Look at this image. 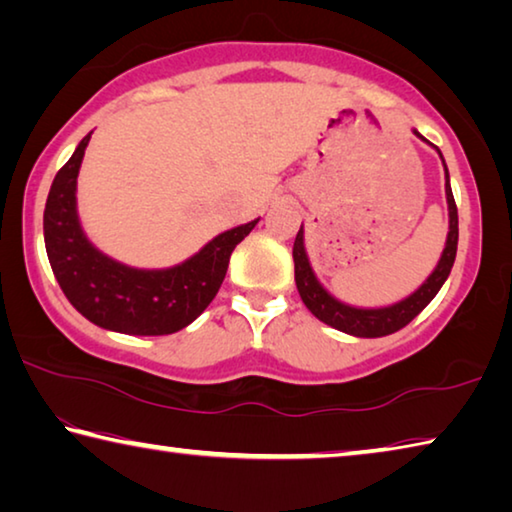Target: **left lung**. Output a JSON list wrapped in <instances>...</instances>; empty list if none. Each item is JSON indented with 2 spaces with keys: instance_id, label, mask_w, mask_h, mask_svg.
Segmentation results:
<instances>
[{
  "instance_id": "8db88e82",
  "label": "left lung",
  "mask_w": 512,
  "mask_h": 512,
  "mask_svg": "<svg viewBox=\"0 0 512 512\" xmlns=\"http://www.w3.org/2000/svg\"><path fill=\"white\" fill-rule=\"evenodd\" d=\"M415 135L424 140V137L413 131ZM427 142V140H424ZM436 151L440 149L436 146ZM443 158V153H440ZM445 162V160H443ZM445 194H447V207H449V232L445 241V250L440 255L438 266L427 277L418 291H413L409 298L395 302L391 307L379 309H359L350 307L345 302L336 300L334 296L323 289V284L316 280L314 271H311L309 259L305 253V237H302V225L293 241V264H296V287L302 302L318 320H323L329 327L339 329V332L361 336V339H377V336H388L411 323V320L420 314V311L436 298V293L443 287L445 280L452 273L454 259H456V246H458V210L452 194V185H449V173L445 167Z\"/></svg>"
}]
</instances>
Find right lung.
<instances>
[{
  "label": "right lung",
  "instance_id": "right-lung-1",
  "mask_svg": "<svg viewBox=\"0 0 512 512\" xmlns=\"http://www.w3.org/2000/svg\"><path fill=\"white\" fill-rule=\"evenodd\" d=\"M90 135L76 146L49 189L45 246L51 271L67 300L94 325L133 336L178 332L194 323L214 300L228 273L232 250L259 219L214 237L194 257L173 268L142 271L119 264L90 244L76 214V178Z\"/></svg>",
  "mask_w": 512,
  "mask_h": 512
}]
</instances>
